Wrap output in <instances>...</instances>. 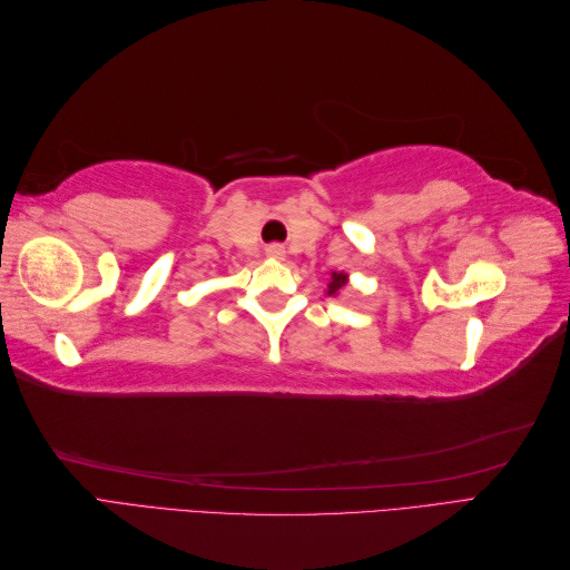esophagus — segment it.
<instances>
[{
	"mask_svg": "<svg viewBox=\"0 0 570 570\" xmlns=\"http://www.w3.org/2000/svg\"><path fill=\"white\" fill-rule=\"evenodd\" d=\"M268 254H271V256H283V247H281V245H271V247H268Z\"/></svg>",
	"mask_w": 570,
	"mask_h": 570,
	"instance_id": "esophagus-1",
	"label": "esophagus"
}]
</instances>
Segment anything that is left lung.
<instances>
[{
  "label": "left lung",
  "mask_w": 570,
  "mask_h": 570,
  "mask_svg": "<svg viewBox=\"0 0 570 570\" xmlns=\"http://www.w3.org/2000/svg\"><path fill=\"white\" fill-rule=\"evenodd\" d=\"M344 278H347V275H342V273H333V281H331V285H327V295H335V292L344 285Z\"/></svg>",
  "instance_id": "obj_1"
}]
</instances>
